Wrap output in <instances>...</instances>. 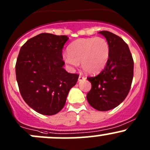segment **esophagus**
<instances>
[{
    "instance_id": "34e87169",
    "label": "esophagus",
    "mask_w": 150,
    "mask_h": 150,
    "mask_svg": "<svg viewBox=\"0 0 150 150\" xmlns=\"http://www.w3.org/2000/svg\"><path fill=\"white\" fill-rule=\"evenodd\" d=\"M85 79H86V78H85L83 76H82V75H80V76L78 77V81H83V80H85Z\"/></svg>"
}]
</instances>
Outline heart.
<instances>
[{"mask_svg": "<svg viewBox=\"0 0 150 150\" xmlns=\"http://www.w3.org/2000/svg\"><path fill=\"white\" fill-rule=\"evenodd\" d=\"M62 55L63 61L70 69L81 63L83 69L89 74L100 72L110 57V46L103 38H81L72 42Z\"/></svg>", "mask_w": 150, "mask_h": 150, "instance_id": "b5f03b06", "label": "heart"}]
</instances>
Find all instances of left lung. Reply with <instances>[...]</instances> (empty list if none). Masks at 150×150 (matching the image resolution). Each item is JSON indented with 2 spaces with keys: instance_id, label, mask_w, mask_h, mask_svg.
<instances>
[{
  "instance_id": "left-lung-1",
  "label": "left lung",
  "mask_w": 150,
  "mask_h": 150,
  "mask_svg": "<svg viewBox=\"0 0 150 150\" xmlns=\"http://www.w3.org/2000/svg\"><path fill=\"white\" fill-rule=\"evenodd\" d=\"M110 46V57L103 70L88 77L91 89L87 93L89 104L99 111H107L123 102L131 88L134 60L128 46L121 38L108 31H100Z\"/></svg>"
}]
</instances>
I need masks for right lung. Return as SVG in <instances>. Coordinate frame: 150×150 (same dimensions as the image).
<instances>
[{
	"label": "right lung",
	"instance_id": "1",
	"mask_svg": "<svg viewBox=\"0 0 150 150\" xmlns=\"http://www.w3.org/2000/svg\"><path fill=\"white\" fill-rule=\"evenodd\" d=\"M69 38L40 33L22 46L16 64V81L25 102L44 115L58 113L79 75L64 69L62 48Z\"/></svg>",
	"mask_w": 150,
	"mask_h": 150
}]
</instances>
